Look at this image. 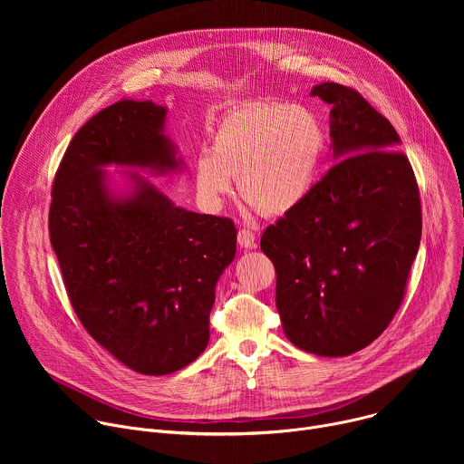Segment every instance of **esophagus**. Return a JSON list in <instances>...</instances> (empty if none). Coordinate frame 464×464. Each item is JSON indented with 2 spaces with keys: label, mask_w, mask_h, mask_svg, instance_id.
Masks as SVG:
<instances>
[{
  "label": "esophagus",
  "mask_w": 464,
  "mask_h": 464,
  "mask_svg": "<svg viewBox=\"0 0 464 464\" xmlns=\"http://www.w3.org/2000/svg\"><path fill=\"white\" fill-rule=\"evenodd\" d=\"M237 240H238V246L244 249H253L256 246L255 235L249 229H240L237 235Z\"/></svg>",
  "instance_id": "obj_1"
}]
</instances>
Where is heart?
<instances>
[{"mask_svg":"<svg viewBox=\"0 0 464 464\" xmlns=\"http://www.w3.org/2000/svg\"><path fill=\"white\" fill-rule=\"evenodd\" d=\"M326 147L324 130L304 106L246 102L218 122L211 149L194 160V187L208 211L233 192L268 217L297 209L312 192Z\"/></svg>","mask_w":464,"mask_h":464,"instance_id":"obj_1","label":"heart"}]
</instances>
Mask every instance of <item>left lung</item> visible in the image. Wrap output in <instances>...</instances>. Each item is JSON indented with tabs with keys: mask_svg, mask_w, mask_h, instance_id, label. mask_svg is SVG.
<instances>
[{
	"mask_svg": "<svg viewBox=\"0 0 464 464\" xmlns=\"http://www.w3.org/2000/svg\"><path fill=\"white\" fill-rule=\"evenodd\" d=\"M310 95L333 106L336 165L264 231L260 249L276 266L286 338L310 354L340 358L372 343L399 310L420 246V198L383 115L336 82Z\"/></svg>",
	"mask_w": 464,
	"mask_h": 464,
	"instance_id": "1",
	"label": "left lung"
}]
</instances>
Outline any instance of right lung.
I'll return each mask as SVG.
<instances>
[{
    "instance_id": "obj_1",
    "label": "right lung",
    "mask_w": 464,
    "mask_h": 464,
    "mask_svg": "<svg viewBox=\"0 0 464 464\" xmlns=\"http://www.w3.org/2000/svg\"><path fill=\"white\" fill-rule=\"evenodd\" d=\"M183 170L167 108L121 99L77 131L53 183L49 237L73 310L102 349L149 376L206 351L217 283L237 253L229 218L178 208L140 174Z\"/></svg>"
}]
</instances>
